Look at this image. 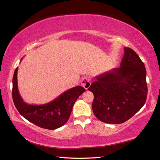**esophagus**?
Listing matches in <instances>:
<instances>
[{
	"label": "esophagus",
	"mask_w": 160,
	"mask_h": 160,
	"mask_svg": "<svg viewBox=\"0 0 160 160\" xmlns=\"http://www.w3.org/2000/svg\"><path fill=\"white\" fill-rule=\"evenodd\" d=\"M91 81L89 77L83 78L82 81H81V85H82L85 89H88V88L91 86Z\"/></svg>",
	"instance_id": "obj_1"
}]
</instances>
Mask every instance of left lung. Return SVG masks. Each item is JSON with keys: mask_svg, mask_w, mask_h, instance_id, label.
I'll return each instance as SVG.
<instances>
[{"mask_svg": "<svg viewBox=\"0 0 160 160\" xmlns=\"http://www.w3.org/2000/svg\"><path fill=\"white\" fill-rule=\"evenodd\" d=\"M88 90L93 93L94 115L107 124H121L144 106L147 97V71L133 50L124 47L119 68L98 75Z\"/></svg>", "mask_w": 160, "mask_h": 160, "instance_id": "8db88e82", "label": "left lung"}]
</instances>
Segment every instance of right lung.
<instances>
[{"label": "right lung", "mask_w": 160, "mask_h": 160, "mask_svg": "<svg viewBox=\"0 0 160 160\" xmlns=\"http://www.w3.org/2000/svg\"><path fill=\"white\" fill-rule=\"evenodd\" d=\"M18 67L13 73L12 98L17 110L22 117L43 128L53 130L62 127L69 120L74 103L85 91L82 87L71 88L47 104L34 105L24 102L20 96L17 80Z\"/></svg>", "instance_id": "obj_1"}]
</instances>
